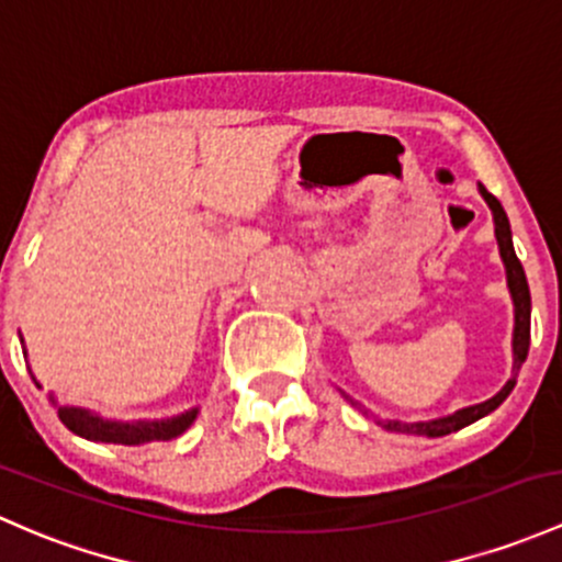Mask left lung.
Masks as SVG:
<instances>
[{"label":"left lung","mask_w":562,"mask_h":562,"mask_svg":"<svg viewBox=\"0 0 562 562\" xmlns=\"http://www.w3.org/2000/svg\"><path fill=\"white\" fill-rule=\"evenodd\" d=\"M482 198L493 211V222H496V240H498V251L501 259L506 265V281H509V292L512 300H515V340H512V348H515V375L506 380L504 389L498 391L493 400L482 402V404H472V407H463L458 413L448 415V418H437V420H420V424H402V420H378L380 426L389 428V431H400V434H420V437H445V434L458 431V428L474 424V420L485 418L487 413L498 407L506 396L512 394L517 383V370L522 367L525 356H528V346H530V289L528 281H525V270L520 265V259L515 255V246H512V231H509V220H506V211L501 203L496 201V195L485 190L480 184ZM353 407H359L351 400Z\"/></svg>","instance_id":"1"}]
</instances>
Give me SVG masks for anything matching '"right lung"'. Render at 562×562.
Wrapping results in <instances>:
<instances>
[{"instance_id":"add662e5","label":"right lung","mask_w":562,"mask_h":562,"mask_svg":"<svg viewBox=\"0 0 562 562\" xmlns=\"http://www.w3.org/2000/svg\"><path fill=\"white\" fill-rule=\"evenodd\" d=\"M198 409L177 415V418L168 420H136V424H120V420H104L95 413L82 407H58V418L64 420V426L69 431L80 434V437L93 439V442H112V445H136L147 442H168V439L179 437L190 428L195 420Z\"/></svg>"}]
</instances>
